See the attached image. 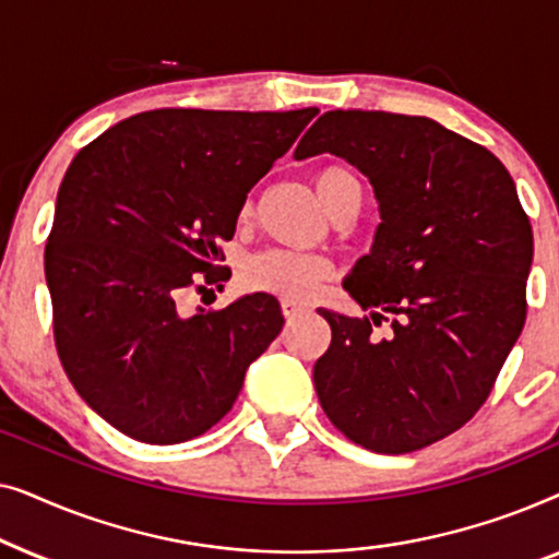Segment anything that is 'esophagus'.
I'll return each instance as SVG.
<instances>
[{
  "mask_svg": "<svg viewBox=\"0 0 559 559\" xmlns=\"http://www.w3.org/2000/svg\"><path fill=\"white\" fill-rule=\"evenodd\" d=\"M282 312H285V318H287V323H293V320H297V318H302L305 310L302 305H297V302H289V300H282Z\"/></svg>",
  "mask_w": 559,
  "mask_h": 559,
  "instance_id": "esophagus-1",
  "label": "esophagus"
}]
</instances>
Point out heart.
<instances>
[{
    "instance_id": "b5f03b06",
    "label": "heart",
    "mask_w": 559,
    "mask_h": 559,
    "mask_svg": "<svg viewBox=\"0 0 559 559\" xmlns=\"http://www.w3.org/2000/svg\"><path fill=\"white\" fill-rule=\"evenodd\" d=\"M316 190L320 203L325 211L335 216V213L348 209V205H358L361 209L364 188L361 180L356 178L348 167L343 165H325L316 173ZM251 211V203L241 209V216ZM333 277V264L320 254H302V251H287V249H270L264 254L251 259L243 270V282L254 289H266L285 297L289 302H308L316 289L323 285L325 280Z\"/></svg>"
}]
</instances>
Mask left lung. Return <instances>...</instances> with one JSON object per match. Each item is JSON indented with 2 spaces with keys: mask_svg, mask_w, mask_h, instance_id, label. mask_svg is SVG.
<instances>
[{
  "mask_svg": "<svg viewBox=\"0 0 559 559\" xmlns=\"http://www.w3.org/2000/svg\"><path fill=\"white\" fill-rule=\"evenodd\" d=\"M320 152L356 165L381 211L371 254L343 282L371 318L320 310V407L356 445L415 453L484 407L522 333L530 216L493 152L427 117L325 111L295 157Z\"/></svg>",
  "mask_w": 559,
  "mask_h": 559,
  "instance_id": "8db88e82",
  "label": "left lung"
}]
</instances>
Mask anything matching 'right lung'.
Listing matches in <instances>:
<instances>
[{"label": "right lung", "mask_w": 559, "mask_h": 559, "mask_svg": "<svg viewBox=\"0 0 559 559\" xmlns=\"http://www.w3.org/2000/svg\"><path fill=\"white\" fill-rule=\"evenodd\" d=\"M316 114L142 111L73 157L45 243L52 335L75 392L119 432L173 445L211 430L280 335L272 295L193 318L178 300L231 277L221 241Z\"/></svg>", "instance_id": "obj_1"}]
</instances>
